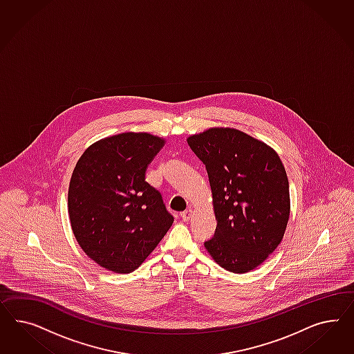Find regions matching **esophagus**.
I'll use <instances>...</instances> for the list:
<instances>
[{
  "label": "esophagus",
  "instance_id": "1",
  "mask_svg": "<svg viewBox=\"0 0 354 354\" xmlns=\"http://www.w3.org/2000/svg\"><path fill=\"white\" fill-rule=\"evenodd\" d=\"M192 210L189 209V210H185V212H183L182 214H180V218H182V221L184 222H188L191 218H192Z\"/></svg>",
  "mask_w": 354,
  "mask_h": 354
}]
</instances>
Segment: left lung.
I'll return each mask as SVG.
<instances>
[{"label":"left lung","mask_w":354,"mask_h":354,"mask_svg":"<svg viewBox=\"0 0 354 354\" xmlns=\"http://www.w3.org/2000/svg\"><path fill=\"white\" fill-rule=\"evenodd\" d=\"M206 167L216 228L205 248L227 271L244 274L278 248L290 219V184L278 153L239 129L187 139Z\"/></svg>","instance_id":"8db88e82"}]
</instances>
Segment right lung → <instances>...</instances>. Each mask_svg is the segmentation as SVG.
I'll list each match as a JSON object with an SVG mask.
<instances>
[{
	"label": "right lung",
	"mask_w": 354,
	"mask_h": 354,
	"mask_svg": "<svg viewBox=\"0 0 354 354\" xmlns=\"http://www.w3.org/2000/svg\"><path fill=\"white\" fill-rule=\"evenodd\" d=\"M163 145L147 132H124L98 140L76 162L68 187L71 228L101 268L132 272L171 227L161 193L145 182Z\"/></svg>",
	"instance_id": "add662e5"
}]
</instances>
